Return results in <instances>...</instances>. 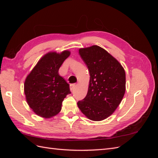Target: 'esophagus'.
<instances>
[{"label":"esophagus","instance_id":"esophagus-1","mask_svg":"<svg viewBox=\"0 0 158 158\" xmlns=\"http://www.w3.org/2000/svg\"><path fill=\"white\" fill-rule=\"evenodd\" d=\"M76 87V84H71L70 86V89L71 92H72V91H73L74 89Z\"/></svg>","mask_w":158,"mask_h":158}]
</instances>
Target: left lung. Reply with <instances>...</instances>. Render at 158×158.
Instances as JSON below:
<instances>
[{
  "label": "left lung",
  "mask_w": 158,
  "mask_h": 158,
  "mask_svg": "<svg viewBox=\"0 0 158 158\" xmlns=\"http://www.w3.org/2000/svg\"><path fill=\"white\" fill-rule=\"evenodd\" d=\"M89 72L86 96L78 102L88 118L100 121L107 118L121 103L126 90V74L120 63L98 45L79 49Z\"/></svg>",
  "instance_id": "8db88e82"
}]
</instances>
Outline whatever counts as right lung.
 Here are the masks:
<instances>
[{
	"label": "right lung",
	"mask_w": 158,
	"mask_h": 158,
	"mask_svg": "<svg viewBox=\"0 0 158 158\" xmlns=\"http://www.w3.org/2000/svg\"><path fill=\"white\" fill-rule=\"evenodd\" d=\"M70 51L47 52L27 76L24 94L28 106L38 116L49 118L61 110L62 103L70 94L69 84L59 74V69Z\"/></svg>",
	"instance_id": "obj_1"
}]
</instances>
